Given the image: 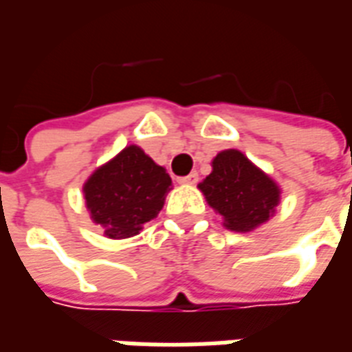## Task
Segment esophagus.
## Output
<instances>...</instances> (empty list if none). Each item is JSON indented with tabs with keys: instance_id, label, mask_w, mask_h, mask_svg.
<instances>
[{
	"instance_id": "1",
	"label": "esophagus",
	"mask_w": 352,
	"mask_h": 352,
	"mask_svg": "<svg viewBox=\"0 0 352 352\" xmlns=\"http://www.w3.org/2000/svg\"><path fill=\"white\" fill-rule=\"evenodd\" d=\"M179 183L181 184H196L198 183V173H196V171H192L190 175L181 177V179H179Z\"/></svg>"
}]
</instances>
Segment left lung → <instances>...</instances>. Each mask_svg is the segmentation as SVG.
<instances>
[{
  "label": "left lung",
  "mask_w": 352,
  "mask_h": 352,
  "mask_svg": "<svg viewBox=\"0 0 352 352\" xmlns=\"http://www.w3.org/2000/svg\"><path fill=\"white\" fill-rule=\"evenodd\" d=\"M213 171L198 184L207 204L232 232L247 234L272 219L280 201L279 184L241 151L226 148L211 162Z\"/></svg>",
  "instance_id": "1"
}]
</instances>
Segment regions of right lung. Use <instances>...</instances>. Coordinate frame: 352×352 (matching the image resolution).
I'll return each mask as SVG.
<instances>
[{
    "label": "right lung",
    "mask_w": 352,
    "mask_h": 352,
    "mask_svg": "<svg viewBox=\"0 0 352 352\" xmlns=\"http://www.w3.org/2000/svg\"><path fill=\"white\" fill-rule=\"evenodd\" d=\"M169 190L171 177L166 168L138 145L122 148L82 184L90 219L109 239L138 236L158 217Z\"/></svg>",
    "instance_id": "right-lung-1"
}]
</instances>
